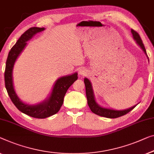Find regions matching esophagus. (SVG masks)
Listing matches in <instances>:
<instances>
[{"mask_svg":"<svg viewBox=\"0 0 154 154\" xmlns=\"http://www.w3.org/2000/svg\"><path fill=\"white\" fill-rule=\"evenodd\" d=\"M87 71L86 69H84V68H81V69H79V75H82V76H85V75H87Z\"/></svg>","mask_w":154,"mask_h":154,"instance_id":"obj_1","label":"esophagus"}]
</instances>
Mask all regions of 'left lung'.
<instances>
[{"label":"left lung","mask_w":154,"mask_h":154,"mask_svg":"<svg viewBox=\"0 0 154 154\" xmlns=\"http://www.w3.org/2000/svg\"><path fill=\"white\" fill-rule=\"evenodd\" d=\"M131 33L133 34V36H134V38L136 41L137 44L140 46V48L144 52V53L146 54L145 48H144L143 41H142L139 34L133 29H131ZM84 84H85V86H86V93L87 100H88V106L91 110V111L93 112V113L97 115V116L105 117V118H119V117L125 116V115L128 113V112H130L131 110L134 109V108L136 106H136H133L131 108H129V109H128L122 110V111H117V110L105 109V108L101 107L95 102L91 84L90 81H89L87 78H85L84 79Z\"/></svg>","instance_id":"obj_1"}]
</instances>
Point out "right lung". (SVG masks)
I'll return each mask as SVG.
<instances>
[{
	"label": "right lung",
	"mask_w": 154,
	"mask_h": 154,
	"mask_svg": "<svg viewBox=\"0 0 154 154\" xmlns=\"http://www.w3.org/2000/svg\"><path fill=\"white\" fill-rule=\"evenodd\" d=\"M44 30V27H33L27 29L20 36L16 44L11 48L6 61L5 70V85L11 102L22 113L35 118H46L53 116L59 111L63 102V97L69 87L77 79V73L59 78L55 83L51 95L45 102L36 105L23 103L16 94L13 86L12 70L18 55L26 46V41L36 33Z\"/></svg>",
	"instance_id": "obj_1"
}]
</instances>
